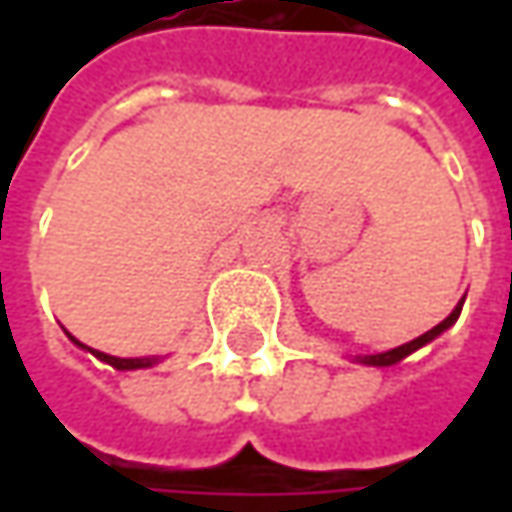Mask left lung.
Here are the masks:
<instances>
[{
    "instance_id": "obj_1",
    "label": "left lung",
    "mask_w": 512,
    "mask_h": 512,
    "mask_svg": "<svg viewBox=\"0 0 512 512\" xmlns=\"http://www.w3.org/2000/svg\"><path fill=\"white\" fill-rule=\"evenodd\" d=\"M462 305H464V299H462V302H459V305H456V310H453V313H450V316H447L444 322H439V325L433 327V330H427V333H422L419 339H413V342L402 344V347H393V350H387V353H376V356H364L362 362L364 364H376V367H387V364L402 362L404 356H410V353H413V350H419L422 344L433 342V339H436L439 333H444L447 327L453 325V322L459 319V313H462Z\"/></svg>"
}]
</instances>
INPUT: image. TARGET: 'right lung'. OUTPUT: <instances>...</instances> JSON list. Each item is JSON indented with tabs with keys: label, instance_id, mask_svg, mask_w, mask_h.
Wrapping results in <instances>:
<instances>
[{
	"label": "right lung",
	"instance_id": "add662e5",
	"mask_svg": "<svg viewBox=\"0 0 512 512\" xmlns=\"http://www.w3.org/2000/svg\"><path fill=\"white\" fill-rule=\"evenodd\" d=\"M70 339H73V336H70ZM73 342H76V339H73ZM82 347H85V344H82ZM93 356H99L102 362L113 364L116 370H139V367H150V364L159 362V359H119V356H108V353H102V350H93Z\"/></svg>",
	"mask_w": 512,
	"mask_h": 512
}]
</instances>
